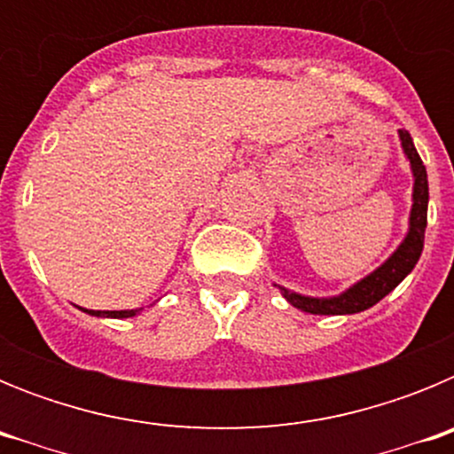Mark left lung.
Returning a JSON list of instances; mask_svg holds the SVG:
<instances>
[{"instance_id": "left-lung-1", "label": "left lung", "mask_w": 454, "mask_h": 454, "mask_svg": "<svg viewBox=\"0 0 454 454\" xmlns=\"http://www.w3.org/2000/svg\"><path fill=\"white\" fill-rule=\"evenodd\" d=\"M398 134L404 154H407L409 163H411V172H414V195H411L414 204H411V214H409V231L404 240L382 266L372 270L368 277H364L362 282H356L355 286L348 288L346 293L336 295V298H309V295H300V293H293L284 286H277L293 307L302 309L307 314L318 316L359 314L364 309L380 302L384 295H388L419 263L425 243V227H427V200H430L427 170H425L423 161H420L409 131L400 129Z\"/></svg>"}]
</instances>
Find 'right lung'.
Wrapping results in <instances>:
<instances>
[{
    "label": "right lung",
    "instance_id": "1",
    "mask_svg": "<svg viewBox=\"0 0 454 454\" xmlns=\"http://www.w3.org/2000/svg\"><path fill=\"white\" fill-rule=\"evenodd\" d=\"M88 311V309H83ZM90 316H104V318H131L138 314V309H129V311H88Z\"/></svg>",
    "mask_w": 454,
    "mask_h": 454
}]
</instances>
